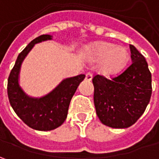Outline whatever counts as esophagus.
Wrapping results in <instances>:
<instances>
[{
  "mask_svg": "<svg viewBox=\"0 0 159 159\" xmlns=\"http://www.w3.org/2000/svg\"><path fill=\"white\" fill-rule=\"evenodd\" d=\"M92 78H93V74L91 73V72H88L87 74H86V80H88V81H90L91 80H92Z\"/></svg>",
  "mask_w": 159,
  "mask_h": 159,
  "instance_id": "34e87169",
  "label": "esophagus"
}]
</instances>
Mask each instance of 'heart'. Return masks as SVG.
Here are the masks:
<instances>
[{"instance_id":"obj_1","label":"heart","mask_w":159,"mask_h":159,"mask_svg":"<svg viewBox=\"0 0 159 159\" xmlns=\"http://www.w3.org/2000/svg\"><path fill=\"white\" fill-rule=\"evenodd\" d=\"M95 60H101L99 70L104 75H114L124 69L128 60L125 48L116 47L109 42H99L93 48Z\"/></svg>"}]
</instances>
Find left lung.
<instances>
[{
	"instance_id": "1",
	"label": "left lung",
	"mask_w": 159,
	"mask_h": 159,
	"mask_svg": "<svg viewBox=\"0 0 159 159\" xmlns=\"http://www.w3.org/2000/svg\"><path fill=\"white\" fill-rule=\"evenodd\" d=\"M131 64L111 79L95 75L94 103L103 125L126 128L143 114L152 93L151 73L144 57L130 45Z\"/></svg>"
}]
</instances>
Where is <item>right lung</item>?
Returning a JSON list of instances; mask_svg holds the SVG:
<instances>
[{
  "label": "right lung",
  "mask_w": 159,
  "mask_h": 159,
  "mask_svg": "<svg viewBox=\"0 0 159 159\" xmlns=\"http://www.w3.org/2000/svg\"><path fill=\"white\" fill-rule=\"evenodd\" d=\"M51 40L43 34L32 40L16 58L8 79L9 103L16 115L26 125L35 130L49 131L57 128L66 119L70 102L78 86L85 79L84 74L64 80L51 93L41 98H32L25 94L18 84V74L24 58L35 43Z\"/></svg>",
  "instance_id": "1"
}]
</instances>
